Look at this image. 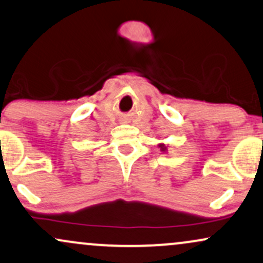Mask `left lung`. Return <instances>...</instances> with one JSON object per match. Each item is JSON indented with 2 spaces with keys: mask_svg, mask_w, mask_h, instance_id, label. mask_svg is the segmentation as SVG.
<instances>
[{
  "mask_svg": "<svg viewBox=\"0 0 263 263\" xmlns=\"http://www.w3.org/2000/svg\"><path fill=\"white\" fill-rule=\"evenodd\" d=\"M160 147H161L162 151L166 150V146H165V145H163V144H160Z\"/></svg>",
  "mask_w": 263,
  "mask_h": 263,
  "instance_id": "8db88e82",
  "label": "left lung"
}]
</instances>
